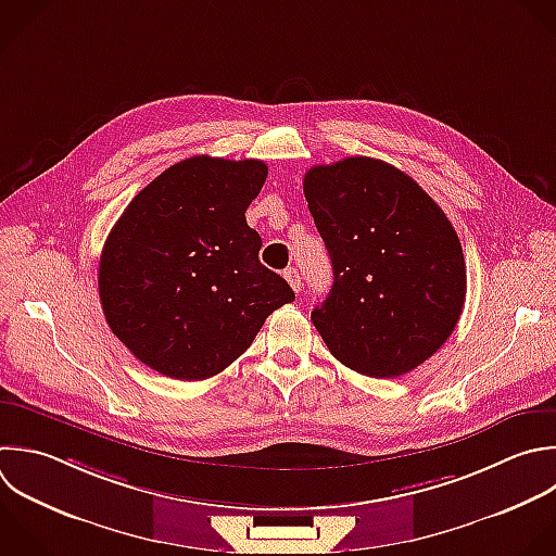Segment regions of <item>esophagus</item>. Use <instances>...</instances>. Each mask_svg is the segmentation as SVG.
I'll list each match as a JSON object with an SVG mask.
<instances>
[{"label": "esophagus", "instance_id": "esophagus-1", "mask_svg": "<svg viewBox=\"0 0 556 556\" xmlns=\"http://www.w3.org/2000/svg\"><path fill=\"white\" fill-rule=\"evenodd\" d=\"M285 278H287V282L291 285V289H293L295 293L302 291V278H300V271H298L295 267H289V269L285 271Z\"/></svg>", "mask_w": 556, "mask_h": 556}]
</instances>
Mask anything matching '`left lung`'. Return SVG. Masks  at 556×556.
Here are the masks:
<instances>
[{
  "label": "left lung",
  "instance_id": "left-lung-1",
  "mask_svg": "<svg viewBox=\"0 0 556 556\" xmlns=\"http://www.w3.org/2000/svg\"><path fill=\"white\" fill-rule=\"evenodd\" d=\"M304 195L334 276L311 313L317 332L358 374H408L463 313L467 276L452 224L410 176L367 156L311 167Z\"/></svg>",
  "mask_w": 556,
  "mask_h": 556
}]
</instances>
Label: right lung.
Here are the masks:
<instances>
[{"label":"right lung","instance_id":"right-lung-1","mask_svg":"<svg viewBox=\"0 0 556 556\" xmlns=\"http://www.w3.org/2000/svg\"><path fill=\"white\" fill-rule=\"evenodd\" d=\"M263 161L193 156L165 169L111 230L98 271L113 334L148 367L204 380L237 361L265 319L295 300L261 265L245 211Z\"/></svg>","mask_w":556,"mask_h":556}]
</instances>
